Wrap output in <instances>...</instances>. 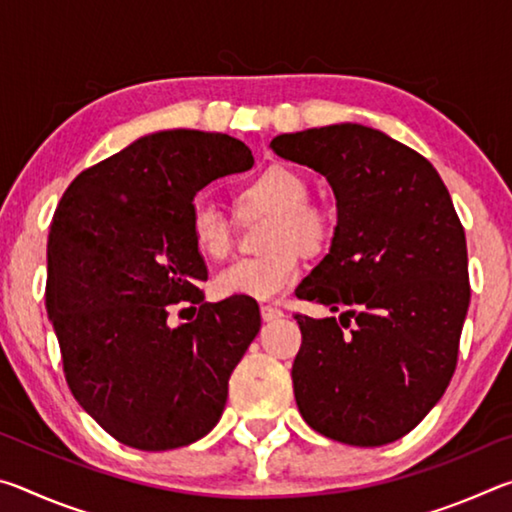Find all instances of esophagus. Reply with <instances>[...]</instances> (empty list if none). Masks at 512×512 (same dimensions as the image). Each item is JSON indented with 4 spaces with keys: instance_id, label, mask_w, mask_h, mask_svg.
I'll return each mask as SVG.
<instances>
[{
    "instance_id": "obj_1",
    "label": "esophagus",
    "mask_w": 512,
    "mask_h": 512,
    "mask_svg": "<svg viewBox=\"0 0 512 512\" xmlns=\"http://www.w3.org/2000/svg\"><path fill=\"white\" fill-rule=\"evenodd\" d=\"M259 314H262V320H264V323H271V320L282 318V316H284V311H282V309H277V307H271V305H262V307H259Z\"/></svg>"
}]
</instances>
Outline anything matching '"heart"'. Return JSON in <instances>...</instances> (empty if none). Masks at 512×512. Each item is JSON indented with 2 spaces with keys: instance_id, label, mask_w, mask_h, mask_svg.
Here are the masks:
<instances>
[{
  "instance_id": "heart-1",
  "label": "heart",
  "mask_w": 512,
  "mask_h": 512,
  "mask_svg": "<svg viewBox=\"0 0 512 512\" xmlns=\"http://www.w3.org/2000/svg\"><path fill=\"white\" fill-rule=\"evenodd\" d=\"M309 187L298 171L282 164L257 173L241 187L239 205L244 210L273 212L266 237V255L239 257L214 277V289L223 298H248L257 302L280 298L300 280L302 253H318L327 244L332 221L325 210L307 203ZM194 246L205 257L219 259L230 248V223L210 201H196L187 219Z\"/></svg>"
}]
</instances>
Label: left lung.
Listing matches in <instances>:
<instances>
[{
	"mask_svg": "<svg viewBox=\"0 0 512 512\" xmlns=\"http://www.w3.org/2000/svg\"><path fill=\"white\" fill-rule=\"evenodd\" d=\"M336 198L329 253L296 296L339 318L296 314L291 379L311 429L379 447L418 427L454 375L470 307L465 230L433 164L377 128L332 124L273 137Z\"/></svg>",
	"mask_w": 512,
	"mask_h": 512,
	"instance_id": "obj_1",
	"label": "left lung"
}]
</instances>
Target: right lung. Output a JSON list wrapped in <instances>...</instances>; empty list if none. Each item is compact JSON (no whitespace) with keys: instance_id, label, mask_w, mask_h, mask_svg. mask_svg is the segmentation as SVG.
I'll return each mask as SVG.
<instances>
[{"instance_id":"add662e5","label":"right lung","mask_w":512,"mask_h":512,"mask_svg":"<svg viewBox=\"0 0 512 512\" xmlns=\"http://www.w3.org/2000/svg\"><path fill=\"white\" fill-rule=\"evenodd\" d=\"M223 133L158 131L74 178L47 239V314L76 402L144 452L196 443L228 400V379L262 327L248 298L203 302L207 280L187 219L212 180L253 167ZM198 304L171 328V304Z\"/></svg>"}]
</instances>
